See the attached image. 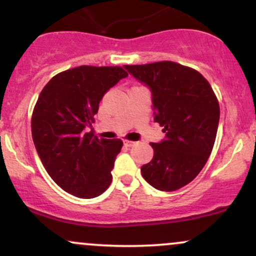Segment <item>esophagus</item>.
I'll return each instance as SVG.
<instances>
[{"mask_svg": "<svg viewBox=\"0 0 256 256\" xmlns=\"http://www.w3.org/2000/svg\"><path fill=\"white\" fill-rule=\"evenodd\" d=\"M124 144L126 146H134V142H132V140H124Z\"/></svg>", "mask_w": 256, "mask_h": 256, "instance_id": "34e87169", "label": "esophagus"}]
</instances>
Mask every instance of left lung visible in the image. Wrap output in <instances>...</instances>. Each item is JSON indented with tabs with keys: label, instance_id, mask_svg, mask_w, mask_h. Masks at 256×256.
Instances as JSON below:
<instances>
[{
	"label": "left lung",
	"instance_id": "1",
	"mask_svg": "<svg viewBox=\"0 0 256 256\" xmlns=\"http://www.w3.org/2000/svg\"><path fill=\"white\" fill-rule=\"evenodd\" d=\"M124 67L150 89L154 122L166 134L150 143L154 156L140 167L143 178L161 192L180 189L212 152L220 116L216 94L201 73L172 61Z\"/></svg>",
	"mask_w": 256,
	"mask_h": 256
}]
</instances>
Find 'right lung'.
<instances>
[{
    "instance_id": "add662e5",
    "label": "right lung",
    "mask_w": 256,
    "mask_h": 256,
    "mask_svg": "<svg viewBox=\"0 0 256 256\" xmlns=\"http://www.w3.org/2000/svg\"><path fill=\"white\" fill-rule=\"evenodd\" d=\"M126 77L118 66H79L58 73L40 91L32 140L46 172L66 192L94 198L110 185L122 142L98 138L88 128L104 94Z\"/></svg>"
}]
</instances>
